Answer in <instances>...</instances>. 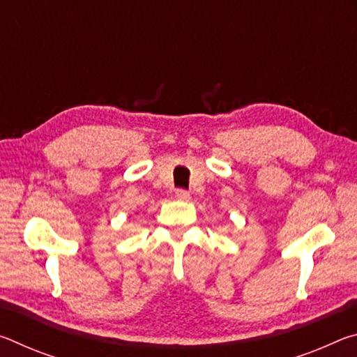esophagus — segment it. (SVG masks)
Instances as JSON below:
<instances>
[{"label": "esophagus", "instance_id": "esophagus-1", "mask_svg": "<svg viewBox=\"0 0 357 357\" xmlns=\"http://www.w3.org/2000/svg\"><path fill=\"white\" fill-rule=\"evenodd\" d=\"M174 197H176V200H181V202H187L190 198V193L184 190V189H178L176 193H174Z\"/></svg>", "mask_w": 357, "mask_h": 357}]
</instances>
